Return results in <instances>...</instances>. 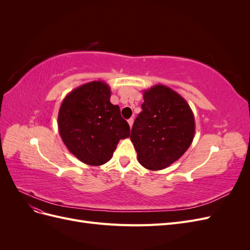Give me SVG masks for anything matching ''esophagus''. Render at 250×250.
I'll return each mask as SVG.
<instances>
[{
	"label": "esophagus",
	"instance_id": "obj_1",
	"mask_svg": "<svg viewBox=\"0 0 250 250\" xmlns=\"http://www.w3.org/2000/svg\"><path fill=\"white\" fill-rule=\"evenodd\" d=\"M128 124H129L130 128L132 127V124H133V118H130L129 120H128Z\"/></svg>",
	"mask_w": 250,
	"mask_h": 250
}]
</instances>
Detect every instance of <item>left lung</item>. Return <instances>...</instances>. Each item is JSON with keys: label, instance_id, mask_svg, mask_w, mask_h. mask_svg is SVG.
Returning <instances> with one entry per match:
<instances>
[{"label": "left lung", "instance_id": "left-lung-1", "mask_svg": "<svg viewBox=\"0 0 250 250\" xmlns=\"http://www.w3.org/2000/svg\"><path fill=\"white\" fill-rule=\"evenodd\" d=\"M143 93V111L134 121L130 140L143 167L163 170L191 146L194 115L184 98L168 86L156 84Z\"/></svg>", "mask_w": 250, "mask_h": 250}]
</instances>
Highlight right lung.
<instances>
[{
  "label": "right lung",
  "mask_w": 250,
  "mask_h": 250,
  "mask_svg": "<svg viewBox=\"0 0 250 250\" xmlns=\"http://www.w3.org/2000/svg\"><path fill=\"white\" fill-rule=\"evenodd\" d=\"M110 87L104 81L84 83L67 94L58 111V131L70 152L89 166L112 157L130 127L120 107L110 103Z\"/></svg>",
  "instance_id": "right-lung-1"
}]
</instances>
